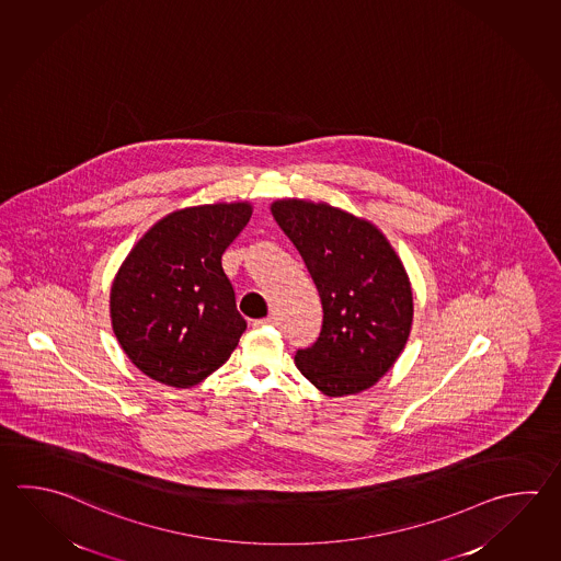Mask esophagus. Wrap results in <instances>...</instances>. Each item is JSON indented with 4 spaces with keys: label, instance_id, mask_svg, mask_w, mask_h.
<instances>
[{
    "label": "esophagus",
    "instance_id": "esophagus-1",
    "mask_svg": "<svg viewBox=\"0 0 561 561\" xmlns=\"http://www.w3.org/2000/svg\"><path fill=\"white\" fill-rule=\"evenodd\" d=\"M275 318L274 316H270V318H262V320L253 321V328H265V325H274Z\"/></svg>",
    "mask_w": 561,
    "mask_h": 561
}]
</instances>
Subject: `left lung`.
Segmentation results:
<instances>
[{
  "label": "left lung",
  "instance_id": "obj_1",
  "mask_svg": "<svg viewBox=\"0 0 561 561\" xmlns=\"http://www.w3.org/2000/svg\"><path fill=\"white\" fill-rule=\"evenodd\" d=\"M272 214L323 308L320 337L296 352V366L332 398L371 388L412 330V287L400 257L378 228L335 207L279 199Z\"/></svg>",
  "mask_w": 561,
  "mask_h": 561
}]
</instances>
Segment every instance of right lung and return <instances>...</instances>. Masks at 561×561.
I'll use <instances>...</instances> for the list:
<instances>
[{"label":"right lung","mask_w":561,"mask_h":561,"mask_svg":"<svg viewBox=\"0 0 561 561\" xmlns=\"http://www.w3.org/2000/svg\"><path fill=\"white\" fill-rule=\"evenodd\" d=\"M250 218V204L173 211L119 267L110 299L115 337L149 378L192 388L236 350L248 323L221 255Z\"/></svg>","instance_id":"right-lung-1"}]
</instances>
